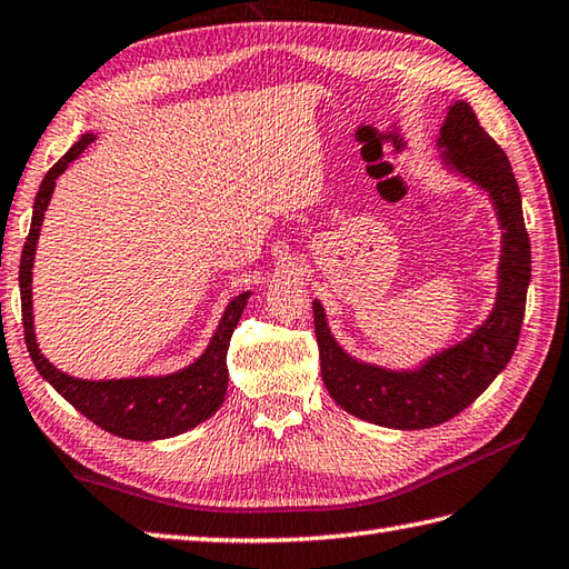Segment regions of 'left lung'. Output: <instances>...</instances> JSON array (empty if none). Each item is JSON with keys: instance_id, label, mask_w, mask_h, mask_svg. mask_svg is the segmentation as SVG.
Masks as SVG:
<instances>
[{"instance_id": "8db88e82", "label": "left lung", "mask_w": 569, "mask_h": 569, "mask_svg": "<svg viewBox=\"0 0 569 569\" xmlns=\"http://www.w3.org/2000/svg\"><path fill=\"white\" fill-rule=\"evenodd\" d=\"M436 146L443 151L441 163L486 190L496 208L502 238L498 295L488 319L458 345L423 359L421 367L399 371L353 359L331 335L319 299L312 302L321 379L331 399L351 416L399 431L446 423L508 367L518 347L530 284V238L506 151L483 131L466 101L448 106Z\"/></svg>"}]
</instances>
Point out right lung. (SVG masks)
<instances>
[{
	"mask_svg": "<svg viewBox=\"0 0 569 569\" xmlns=\"http://www.w3.org/2000/svg\"><path fill=\"white\" fill-rule=\"evenodd\" d=\"M96 141V133L86 131L73 143L67 156L44 176L31 212V228L19 262V292H21V321H24V339L29 357L37 371L44 377L73 409L81 411L89 421L101 426L118 438L128 441H158L186 433L190 428L216 413L228 391V347L230 337L248 307L252 292L232 297L220 317V325L210 345L186 369L166 373V377H136V379H77L59 371L39 351L34 335V307H31V267H34L37 242L44 222V212L51 202L57 178L73 163L86 148Z\"/></svg>",
	"mask_w": 569,
	"mask_h": 569,
	"instance_id": "right-lung-1",
	"label": "right lung"
}]
</instances>
